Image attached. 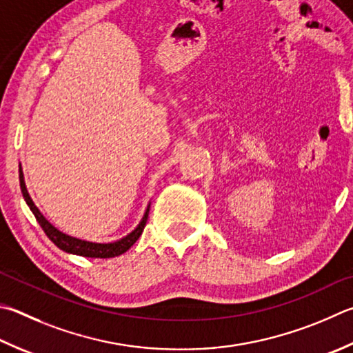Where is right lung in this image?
<instances>
[{"label":"right lung","mask_w":353,"mask_h":353,"mask_svg":"<svg viewBox=\"0 0 353 353\" xmlns=\"http://www.w3.org/2000/svg\"><path fill=\"white\" fill-rule=\"evenodd\" d=\"M20 187H21V193L26 203L29 205V208L34 213L35 219L40 223V227L43 228V232L46 233L48 238L52 241L57 247L66 253H72V254H79V256H85V258H114V256H120L123 254L126 250H130L136 241L140 238L143 228L146 225V221H148V214H150V207L146 208V213L143 216L142 222L139 223V227L134 230L132 233L125 236L123 239H120L117 242H111V243H95V242H88V241H81L72 238V236H68L65 233H61L57 230L52 223H49V221L44 217L40 210L35 207V203L32 202V199L26 190V183H24V176H23V170L20 165Z\"/></svg>","instance_id":"obj_1"}]
</instances>
